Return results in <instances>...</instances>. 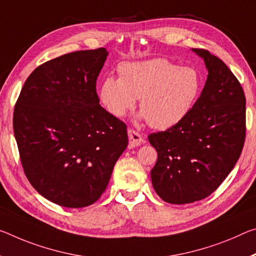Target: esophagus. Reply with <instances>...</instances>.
Wrapping results in <instances>:
<instances>
[{"label":"esophagus","mask_w":256,"mask_h":256,"mask_svg":"<svg viewBox=\"0 0 256 256\" xmlns=\"http://www.w3.org/2000/svg\"><path fill=\"white\" fill-rule=\"evenodd\" d=\"M128 144L131 147H138V146H140L144 142V138L140 136L139 132L134 131L133 128H128Z\"/></svg>","instance_id":"obj_1"}]
</instances>
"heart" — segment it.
Masks as SVG:
<instances>
[{"mask_svg": "<svg viewBox=\"0 0 256 256\" xmlns=\"http://www.w3.org/2000/svg\"><path fill=\"white\" fill-rule=\"evenodd\" d=\"M120 78L108 76L100 99L115 117H123L140 99V110L154 128L174 126L186 116L200 96L202 78L194 67H179L164 58L124 64Z\"/></svg>", "mask_w": 256, "mask_h": 256, "instance_id": "b5f03b06", "label": "heart"}]
</instances>
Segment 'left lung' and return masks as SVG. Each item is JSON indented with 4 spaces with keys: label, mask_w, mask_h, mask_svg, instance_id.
Returning <instances> with one entry per match:
<instances>
[{
    "label": "left lung",
    "mask_w": 256,
    "mask_h": 256,
    "mask_svg": "<svg viewBox=\"0 0 256 256\" xmlns=\"http://www.w3.org/2000/svg\"><path fill=\"white\" fill-rule=\"evenodd\" d=\"M194 51L208 70L200 96L179 123L148 136L158 154L152 186L170 204L216 192L236 165L246 136V99L237 77L208 50Z\"/></svg>",
    "instance_id": "8db88e82"
}]
</instances>
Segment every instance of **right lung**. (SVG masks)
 <instances>
[{"mask_svg": "<svg viewBox=\"0 0 256 256\" xmlns=\"http://www.w3.org/2000/svg\"><path fill=\"white\" fill-rule=\"evenodd\" d=\"M104 48L75 51L28 76L14 112L20 162L30 184L64 208L92 205L128 147V130L99 104Z\"/></svg>", "mask_w": 256, "mask_h": 256, "instance_id": "obj_1", "label": "right lung"}]
</instances>
